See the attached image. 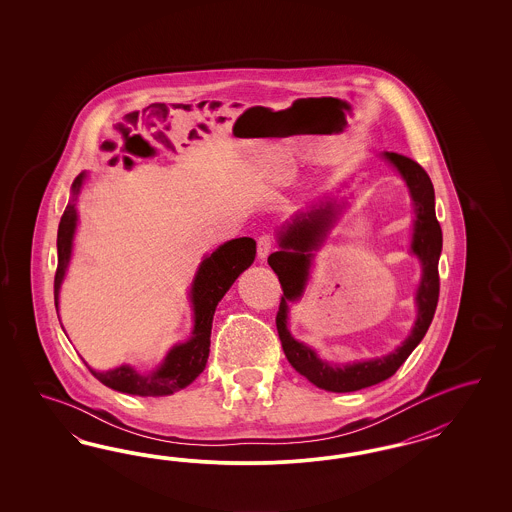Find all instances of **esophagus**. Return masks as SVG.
Listing matches in <instances>:
<instances>
[{
    "label": "esophagus",
    "mask_w": 512,
    "mask_h": 512,
    "mask_svg": "<svg viewBox=\"0 0 512 512\" xmlns=\"http://www.w3.org/2000/svg\"><path fill=\"white\" fill-rule=\"evenodd\" d=\"M274 249V240H272V236H268V234H263L259 240H257V253H259V257L261 259H266L268 255H270V251Z\"/></svg>",
    "instance_id": "34e87169"
}]
</instances>
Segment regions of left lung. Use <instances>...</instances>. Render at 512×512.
<instances>
[{
    "instance_id": "1",
    "label": "left lung",
    "mask_w": 512,
    "mask_h": 512,
    "mask_svg": "<svg viewBox=\"0 0 512 512\" xmlns=\"http://www.w3.org/2000/svg\"><path fill=\"white\" fill-rule=\"evenodd\" d=\"M383 157L396 171L402 174L409 187V195L415 204V221H413V242L411 251L419 257L422 264V278L417 291V321L411 334L402 345L383 358H372L353 364H328L317 357V353L296 341L287 330L289 302H296L308 283L311 259L315 249L325 240L326 233L334 227L341 204L336 201L321 202L313 206L310 212H300L279 233V251L268 257V264L278 274L283 296L279 302L276 326L279 340L287 360L296 372L304 375L315 387L328 392H355L360 388L372 387L398 372L413 349L419 345L428 326L432 325L437 300H439V255L443 248L441 225L435 217V193L430 176L417 161L396 154L385 152Z\"/></svg>"
}]
</instances>
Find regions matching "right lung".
I'll return each mask as SVG.
<instances>
[{
    "label": "right lung",
    "instance_id": "right-lung-1",
    "mask_svg": "<svg viewBox=\"0 0 512 512\" xmlns=\"http://www.w3.org/2000/svg\"><path fill=\"white\" fill-rule=\"evenodd\" d=\"M133 163L125 159V167L129 169ZM84 172L78 174L73 182V199L65 206L60 227H58V268L54 278V304L58 311L60 287L67 264L71 259L73 236L77 229V195L84 182ZM255 240L253 238H234L208 255L202 261L193 285H191V304L195 315L193 336L186 343L174 345L165 362L150 373H137L131 366H120L109 372H95L90 368L93 377L99 379L105 387L114 388L125 394L135 396H169L187 385H191L202 370L206 368V360L210 353V334L212 319L216 313L219 300L231 289L236 278L255 261Z\"/></svg>",
    "mask_w": 512,
    "mask_h": 512
}]
</instances>
